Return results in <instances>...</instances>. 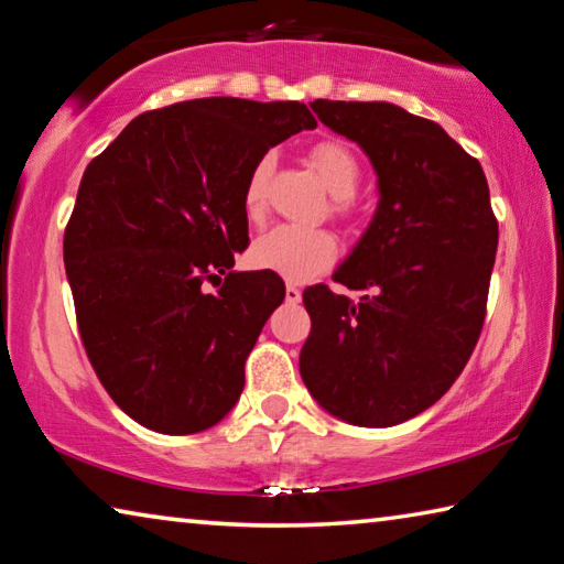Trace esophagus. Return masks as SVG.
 <instances>
[{"label": "esophagus", "mask_w": 564, "mask_h": 564, "mask_svg": "<svg viewBox=\"0 0 564 564\" xmlns=\"http://www.w3.org/2000/svg\"><path fill=\"white\" fill-rule=\"evenodd\" d=\"M301 289H299V285H285V301H289V303H299L301 301Z\"/></svg>", "instance_id": "1"}]
</instances>
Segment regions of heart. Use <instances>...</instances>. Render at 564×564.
<instances>
[{"label": "heart", "instance_id": "heart-1", "mask_svg": "<svg viewBox=\"0 0 564 564\" xmlns=\"http://www.w3.org/2000/svg\"><path fill=\"white\" fill-rule=\"evenodd\" d=\"M308 159L333 194V214L346 218L350 214V196L360 184L358 156L340 141L328 139L311 147ZM271 171L273 159L263 156L256 161L246 178L243 214L248 221H261L265 214V188ZM248 256L259 271L275 273L291 283H305L330 269L338 259V241L326 228L283 224L256 238Z\"/></svg>", "mask_w": 564, "mask_h": 564}]
</instances>
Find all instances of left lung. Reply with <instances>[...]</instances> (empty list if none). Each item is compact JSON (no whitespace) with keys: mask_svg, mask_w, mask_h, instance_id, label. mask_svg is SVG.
I'll list each match as a JSON object with an SVG mask.
<instances>
[{"mask_svg":"<svg viewBox=\"0 0 564 564\" xmlns=\"http://www.w3.org/2000/svg\"><path fill=\"white\" fill-rule=\"evenodd\" d=\"M366 151L378 212L333 281L303 291L301 378L346 423L388 427L437 403L470 360L488 311L498 218L480 161L435 121L388 101H311Z\"/></svg>","mask_w":564,"mask_h":564,"instance_id":"left-lung-1","label":"left lung"}]
</instances>
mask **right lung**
<instances>
[{
	"label": "right lung",
	"mask_w": 564,
	"mask_h": 564,
	"mask_svg": "<svg viewBox=\"0 0 564 564\" xmlns=\"http://www.w3.org/2000/svg\"><path fill=\"white\" fill-rule=\"evenodd\" d=\"M303 129L316 119L301 101L191 99L139 113L84 171L64 231L76 326L113 403L149 431L202 433L241 395L285 295L275 273L231 271L243 186Z\"/></svg>",
	"instance_id": "1"
}]
</instances>
